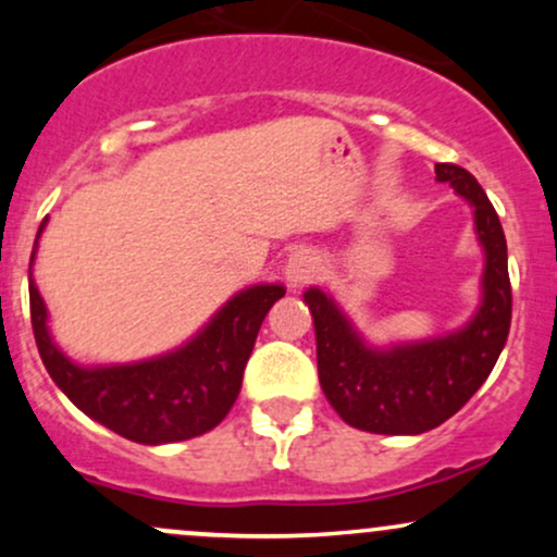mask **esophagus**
I'll return each instance as SVG.
<instances>
[{"label":"esophagus","instance_id":"1","mask_svg":"<svg viewBox=\"0 0 557 557\" xmlns=\"http://www.w3.org/2000/svg\"><path fill=\"white\" fill-rule=\"evenodd\" d=\"M319 272V261L317 257H311V253L300 251V253H293L290 259H287L285 264V280H287V287H296L311 283V280L317 277Z\"/></svg>","mask_w":557,"mask_h":557}]
</instances>
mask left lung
Listing matches in <instances>:
<instances>
[{
	"instance_id": "8db88e82",
	"label": "left lung",
	"mask_w": 557,
	"mask_h": 557,
	"mask_svg": "<svg viewBox=\"0 0 557 557\" xmlns=\"http://www.w3.org/2000/svg\"><path fill=\"white\" fill-rule=\"evenodd\" d=\"M474 214L484 251L482 298L463 327L426 341L374 345L322 287H309L319 385L345 424L374 434H421L440 426L484 385L510 330L508 246L495 207L471 172L434 164Z\"/></svg>"
}]
</instances>
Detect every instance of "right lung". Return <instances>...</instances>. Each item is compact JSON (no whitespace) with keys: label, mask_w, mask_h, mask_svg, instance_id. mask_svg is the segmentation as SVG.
Returning <instances> with one entry per match:
<instances>
[{"label":"right lung","mask_w":557,"mask_h":557,"mask_svg":"<svg viewBox=\"0 0 557 557\" xmlns=\"http://www.w3.org/2000/svg\"><path fill=\"white\" fill-rule=\"evenodd\" d=\"M41 222L30 253V322L38 354L54 385L88 419L140 445H168L214 430L240 393L243 369L257 343L259 327L274 300L285 296L283 283L243 287L212 319L168 354L131 363H75L49 330V311L34 280Z\"/></svg>","instance_id":"obj_1"}]
</instances>
